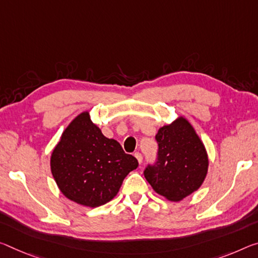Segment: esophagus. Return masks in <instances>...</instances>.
I'll return each instance as SVG.
<instances>
[{"instance_id": "34e87169", "label": "esophagus", "mask_w": 258, "mask_h": 258, "mask_svg": "<svg viewBox=\"0 0 258 258\" xmlns=\"http://www.w3.org/2000/svg\"><path fill=\"white\" fill-rule=\"evenodd\" d=\"M134 156H136V158L138 159L139 164H141V163H142V155L140 153H136V154H134Z\"/></svg>"}]
</instances>
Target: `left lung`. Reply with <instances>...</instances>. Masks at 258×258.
Returning <instances> with one entry per match:
<instances>
[{"mask_svg":"<svg viewBox=\"0 0 258 258\" xmlns=\"http://www.w3.org/2000/svg\"><path fill=\"white\" fill-rule=\"evenodd\" d=\"M158 158L145 170V178L157 194L173 202L181 201L202 186L209 158L193 125L179 116L159 127L156 134Z\"/></svg>","mask_w":258,"mask_h":258,"instance_id":"obj_1","label":"left lung"}]
</instances>
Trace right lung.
<instances>
[{
  "mask_svg": "<svg viewBox=\"0 0 258 258\" xmlns=\"http://www.w3.org/2000/svg\"><path fill=\"white\" fill-rule=\"evenodd\" d=\"M138 165L119 142L103 136L89 111L73 118L50 156L51 174L62 194L89 208L111 201Z\"/></svg>",
  "mask_w": 258,
  "mask_h": 258,
  "instance_id": "add662e5",
  "label": "right lung"
}]
</instances>
